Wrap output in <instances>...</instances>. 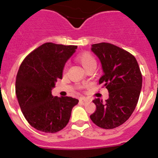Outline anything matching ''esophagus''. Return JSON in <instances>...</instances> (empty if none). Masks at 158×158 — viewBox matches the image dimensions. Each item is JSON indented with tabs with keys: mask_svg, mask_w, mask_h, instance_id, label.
<instances>
[{
	"mask_svg": "<svg viewBox=\"0 0 158 158\" xmlns=\"http://www.w3.org/2000/svg\"><path fill=\"white\" fill-rule=\"evenodd\" d=\"M79 101L82 102V104H87V103H89L90 101H89V99H86V98H81L80 100H79Z\"/></svg>",
	"mask_w": 158,
	"mask_h": 158,
	"instance_id": "obj_1",
	"label": "esophagus"
}]
</instances>
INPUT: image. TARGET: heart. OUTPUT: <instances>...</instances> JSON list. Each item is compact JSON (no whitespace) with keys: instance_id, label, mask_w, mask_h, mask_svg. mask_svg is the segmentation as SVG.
Segmentation results:
<instances>
[{"instance_id":"b5f03b06","label":"heart","mask_w":158,"mask_h":158,"mask_svg":"<svg viewBox=\"0 0 158 158\" xmlns=\"http://www.w3.org/2000/svg\"><path fill=\"white\" fill-rule=\"evenodd\" d=\"M77 60L85 69V70L89 69V68L93 67V66H95L96 67L97 62H96L95 58L89 52H83L80 54L79 55L77 56ZM66 68V66H65V69Z\"/></svg>"}]
</instances>
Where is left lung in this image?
<instances>
[{
    "mask_svg": "<svg viewBox=\"0 0 158 158\" xmlns=\"http://www.w3.org/2000/svg\"><path fill=\"white\" fill-rule=\"evenodd\" d=\"M92 51L99 58L103 75L99 84L108 90L105 102L95 98L96 110L90 118L98 127L114 129L130 117L139 101L142 85V76L137 60L125 50L110 43L92 45Z\"/></svg>",
    "mask_w": 158,
    "mask_h": 158,
    "instance_id": "obj_1",
    "label": "left lung"
}]
</instances>
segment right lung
<instances>
[{"instance_id":"1","label":"right lung","mask_w":158,"mask_h":158,"mask_svg":"<svg viewBox=\"0 0 158 158\" xmlns=\"http://www.w3.org/2000/svg\"><path fill=\"white\" fill-rule=\"evenodd\" d=\"M76 48L75 45L45 43L31 52L19 66L16 79L18 102L28 123L41 132L54 133L64 129L73 107L79 102L73 98L51 94Z\"/></svg>"}]
</instances>
